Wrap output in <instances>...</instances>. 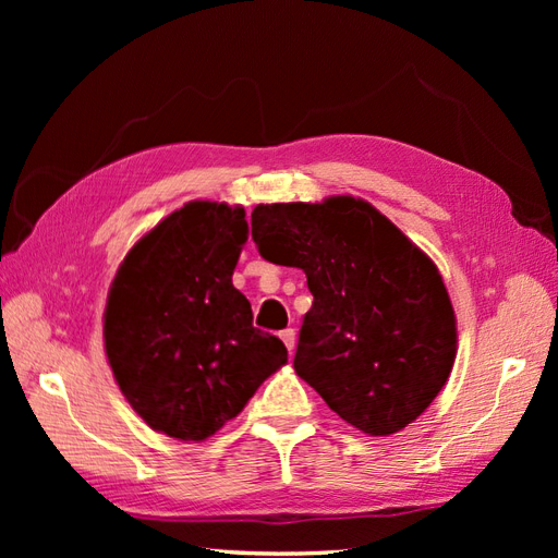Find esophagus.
<instances>
[{
    "mask_svg": "<svg viewBox=\"0 0 558 558\" xmlns=\"http://www.w3.org/2000/svg\"><path fill=\"white\" fill-rule=\"evenodd\" d=\"M281 340H283L286 349H289V353L295 351V330H293V328H286V330L281 332Z\"/></svg>",
    "mask_w": 558,
    "mask_h": 558,
    "instance_id": "esophagus-1",
    "label": "esophagus"
}]
</instances>
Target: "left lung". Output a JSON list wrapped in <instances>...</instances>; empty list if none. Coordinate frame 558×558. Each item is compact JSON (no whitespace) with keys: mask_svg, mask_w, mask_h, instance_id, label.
Returning <instances> with one entry per match:
<instances>
[{"mask_svg":"<svg viewBox=\"0 0 558 558\" xmlns=\"http://www.w3.org/2000/svg\"><path fill=\"white\" fill-rule=\"evenodd\" d=\"M269 263L300 267L314 295L293 367L347 424L402 430L442 391L456 314L440 269L369 202H277L251 214Z\"/></svg>","mask_w":558,"mask_h":558,"instance_id":"1","label":"left lung"}]
</instances>
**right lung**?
Wrapping results in <instances>:
<instances>
[{
	"mask_svg": "<svg viewBox=\"0 0 558 558\" xmlns=\"http://www.w3.org/2000/svg\"><path fill=\"white\" fill-rule=\"evenodd\" d=\"M244 207L193 199L130 248L111 281L105 349L118 388L146 424L202 442L238 416L289 361L253 328L232 286L248 238Z\"/></svg>",
	"mask_w": 558,
	"mask_h": 558,
	"instance_id": "1",
	"label": "right lung"
}]
</instances>
